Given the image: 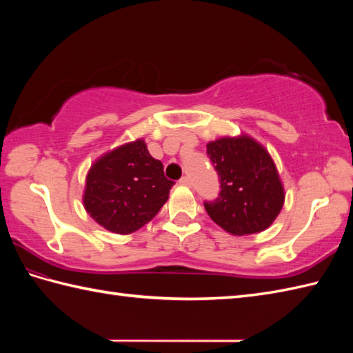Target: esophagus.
I'll use <instances>...</instances> for the list:
<instances>
[{"instance_id": "obj_1", "label": "esophagus", "mask_w": 353, "mask_h": 353, "mask_svg": "<svg viewBox=\"0 0 353 353\" xmlns=\"http://www.w3.org/2000/svg\"><path fill=\"white\" fill-rule=\"evenodd\" d=\"M179 183L183 185V186H190V185H191V181H190L188 176H183V177L181 179V181H179Z\"/></svg>"}]
</instances>
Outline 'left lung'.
<instances>
[{
    "label": "left lung",
    "instance_id": "obj_1",
    "mask_svg": "<svg viewBox=\"0 0 353 353\" xmlns=\"http://www.w3.org/2000/svg\"><path fill=\"white\" fill-rule=\"evenodd\" d=\"M216 174L220 194L205 201L212 221L232 235L265 230L283 206V186L267 150L245 137L220 138L206 145Z\"/></svg>",
    "mask_w": 353,
    "mask_h": 353
}]
</instances>
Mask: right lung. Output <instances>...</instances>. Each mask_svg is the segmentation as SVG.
Listing matches in <instances>:
<instances>
[{"label": "right lung", "instance_id": "add662e5", "mask_svg": "<svg viewBox=\"0 0 353 353\" xmlns=\"http://www.w3.org/2000/svg\"><path fill=\"white\" fill-rule=\"evenodd\" d=\"M172 181L163 165L138 139L101 156L86 177L83 205L88 214L114 234L127 235L141 229L159 212Z\"/></svg>", "mask_w": 353, "mask_h": 353}]
</instances>
